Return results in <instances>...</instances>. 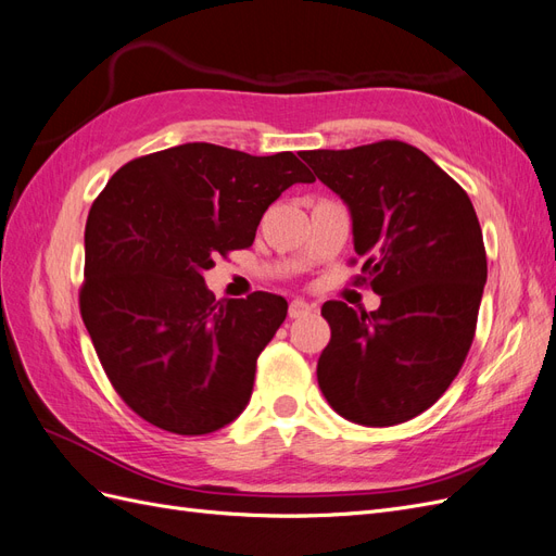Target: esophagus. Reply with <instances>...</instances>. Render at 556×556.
Returning a JSON list of instances; mask_svg holds the SVG:
<instances>
[{"label": "esophagus", "instance_id": "obj_1", "mask_svg": "<svg viewBox=\"0 0 556 556\" xmlns=\"http://www.w3.org/2000/svg\"><path fill=\"white\" fill-rule=\"evenodd\" d=\"M314 307L309 302H304V300H293L291 304H289V316L291 318H300V316H304V314H309Z\"/></svg>", "mask_w": 556, "mask_h": 556}]
</instances>
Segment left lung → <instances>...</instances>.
I'll return each instance as SVG.
<instances>
[{
	"mask_svg": "<svg viewBox=\"0 0 556 556\" xmlns=\"http://www.w3.org/2000/svg\"><path fill=\"white\" fill-rule=\"evenodd\" d=\"M349 205L361 283L376 312L328 300L318 386L351 422L388 427L432 406L476 334L488 256L476 210L451 175L402 140L300 154ZM355 263V261H353Z\"/></svg>",
	"mask_w": 556,
	"mask_h": 556,
	"instance_id": "1",
	"label": "left lung"
}]
</instances>
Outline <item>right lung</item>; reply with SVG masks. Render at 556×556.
<instances>
[{"label": "right lung", "mask_w": 556, "mask_h": 556, "mask_svg": "<svg viewBox=\"0 0 556 556\" xmlns=\"http://www.w3.org/2000/svg\"><path fill=\"white\" fill-rule=\"evenodd\" d=\"M314 180L293 152L185 142L129 161L99 193L80 314L105 376L142 420L199 437L242 414L289 304L263 291L214 300L203 273L254 244L281 191Z\"/></svg>", "instance_id": "right-lung-1"}]
</instances>
